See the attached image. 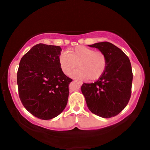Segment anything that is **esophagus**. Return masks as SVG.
<instances>
[{"label":"esophagus","instance_id":"esophagus-1","mask_svg":"<svg viewBox=\"0 0 150 150\" xmlns=\"http://www.w3.org/2000/svg\"><path fill=\"white\" fill-rule=\"evenodd\" d=\"M76 81V82H77V83H78L79 84H80V85H82V84H83L82 81Z\"/></svg>","mask_w":150,"mask_h":150}]
</instances>
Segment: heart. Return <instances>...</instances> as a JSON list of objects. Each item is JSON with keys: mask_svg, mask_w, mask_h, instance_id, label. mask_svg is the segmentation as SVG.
Instances as JSON below:
<instances>
[{"mask_svg": "<svg viewBox=\"0 0 150 150\" xmlns=\"http://www.w3.org/2000/svg\"><path fill=\"white\" fill-rule=\"evenodd\" d=\"M59 63L65 75H69L78 64L80 68L71 74V77L79 79L95 80L105 71L107 60L103 52L80 45L68 53H61Z\"/></svg>", "mask_w": 150, "mask_h": 150, "instance_id": "heart-1", "label": "heart"}]
</instances>
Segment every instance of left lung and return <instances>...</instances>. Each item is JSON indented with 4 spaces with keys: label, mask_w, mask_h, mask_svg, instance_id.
Wrapping results in <instances>:
<instances>
[{
    "label": "left lung",
    "mask_w": 150,
    "mask_h": 150,
    "mask_svg": "<svg viewBox=\"0 0 150 150\" xmlns=\"http://www.w3.org/2000/svg\"><path fill=\"white\" fill-rule=\"evenodd\" d=\"M105 55L107 65L103 75L94 83H83L81 92L91 112L108 118L118 115L131 96L133 74L128 57L110 42L88 45Z\"/></svg>",
    "instance_id": "left-lung-1"
}]
</instances>
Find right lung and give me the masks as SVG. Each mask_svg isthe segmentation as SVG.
Returning <instances> with one entry per match:
<instances>
[{
	"label": "right lung",
	"instance_id": "right-lung-1",
	"mask_svg": "<svg viewBox=\"0 0 150 150\" xmlns=\"http://www.w3.org/2000/svg\"><path fill=\"white\" fill-rule=\"evenodd\" d=\"M60 46L39 44L33 46L19 63L17 84L20 100L35 117L50 120L64 110L71 79L61 69Z\"/></svg>",
	"mask_w": 150,
	"mask_h": 150
}]
</instances>
